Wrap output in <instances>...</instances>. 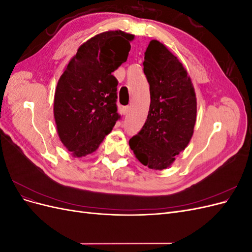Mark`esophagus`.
<instances>
[{
  "mask_svg": "<svg viewBox=\"0 0 252 252\" xmlns=\"http://www.w3.org/2000/svg\"><path fill=\"white\" fill-rule=\"evenodd\" d=\"M129 110H130V107H129V106H125V107L122 108V114H123V116H125V114L128 113Z\"/></svg>",
  "mask_w": 252,
  "mask_h": 252,
  "instance_id": "34e87169",
  "label": "esophagus"
}]
</instances>
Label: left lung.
I'll return each instance as SVG.
<instances>
[{
    "mask_svg": "<svg viewBox=\"0 0 252 252\" xmlns=\"http://www.w3.org/2000/svg\"><path fill=\"white\" fill-rule=\"evenodd\" d=\"M144 59L150 106L146 122L129 140V146L143 165L163 170L191 139L196 98L185 68L162 43L152 40Z\"/></svg>",
    "mask_w": 252,
    "mask_h": 252,
    "instance_id": "1",
    "label": "left lung"
}]
</instances>
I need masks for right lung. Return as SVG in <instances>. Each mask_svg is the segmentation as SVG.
I'll use <instances>...</instances> for the list:
<instances>
[{
    "label": "right lung",
    "mask_w": 252,
    "mask_h": 252,
    "mask_svg": "<svg viewBox=\"0 0 252 252\" xmlns=\"http://www.w3.org/2000/svg\"><path fill=\"white\" fill-rule=\"evenodd\" d=\"M133 37L121 30L91 37L61 75L53 113L60 140L74 157L95 151L120 118L112 72L127 61Z\"/></svg>",
    "instance_id": "right-lung-1"
}]
</instances>
